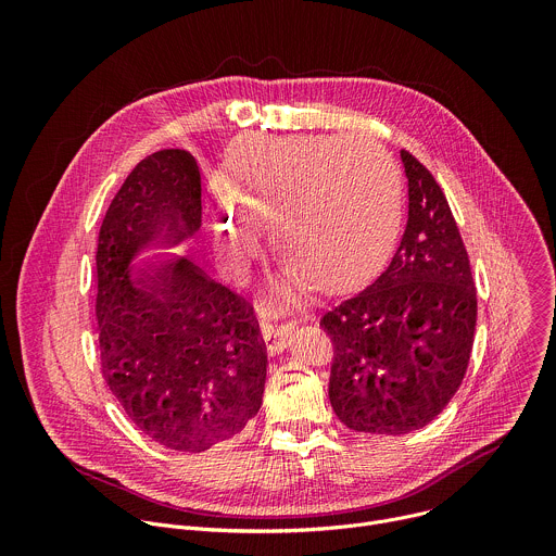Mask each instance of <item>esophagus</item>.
Listing matches in <instances>:
<instances>
[{
    "mask_svg": "<svg viewBox=\"0 0 556 556\" xmlns=\"http://www.w3.org/2000/svg\"><path fill=\"white\" fill-rule=\"evenodd\" d=\"M290 326L288 324H273V321H264L262 324V337L266 341V348L270 354H279L286 345H288V337H290Z\"/></svg>",
    "mask_w": 556,
    "mask_h": 556,
    "instance_id": "34e87169",
    "label": "esophagus"
}]
</instances>
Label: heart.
I'll return each instance as SVG.
<instances>
[{
  "mask_svg": "<svg viewBox=\"0 0 556 556\" xmlns=\"http://www.w3.org/2000/svg\"><path fill=\"white\" fill-rule=\"evenodd\" d=\"M228 215L213 219L215 257L240 279L268 228L286 286L339 292L365 283L391 253L401 176L382 144L363 138L262 140L235 155L219 180Z\"/></svg>",
  "mask_w": 556,
  "mask_h": 556,
  "instance_id": "obj_1",
  "label": "heart"
}]
</instances>
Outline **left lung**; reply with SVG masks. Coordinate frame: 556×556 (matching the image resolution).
Instances as JSON below:
<instances>
[{"label": "left lung", "mask_w": 556, "mask_h": 556, "mask_svg": "<svg viewBox=\"0 0 556 556\" xmlns=\"http://www.w3.org/2000/svg\"><path fill=\"white\" fill-rule=\"evenodd\" d=\"M409 217L380 277L324 314L334 358L330 403L358 431L403 435L442 414L459 389L478 324L470 262L444 191L409 151Z\"/></svg>", "instance_id": "obj_1"}]
</instances>
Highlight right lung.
I'll list each match as a JSON object with an SVG mask.
<instances>
[{
  "label": "right lung",
  "mask_w": 556,
  "mask_h": 556,
  "mask_svg": "<svg viewBox=\"0 0 556 556\" xmlns=\"http://www.w3.org/2000/svg\"><path fill=\"white\" fill-rule=\"evenodd\" d=\"M202 185L185 149L147 155L99 230L101 371L127 418L174 451L202 453L240 435L262 407L266 343L253 303L191 260L138 268L153 240L182 242L202 224Z\"/></svg>",
  "instance_id": "1"
}]
</instances>
